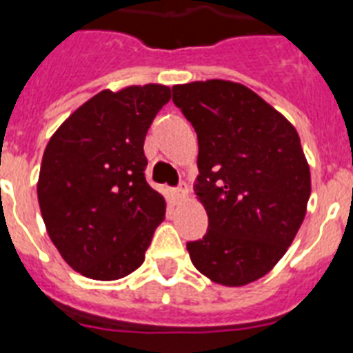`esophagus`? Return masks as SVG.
Masks as SVG:
<instances>
[{
	"label": "esophagus",
	"instance_id": "obj_1",
	"mask_svg": "<svg viewBox=\"0 0 353 353\" xmlns=\"http://www.w3.org/2000/svg\"><path fill=\"white\" fill-rule=\"evenodd\" d=\"M185 194H186V186L185 185H179V186H176V188H174V196H176L177 199L185 196Z\"/></svg>",
	"mask_w": 353,
	"mask_h": 353
}]
</instances>
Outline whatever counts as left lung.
<instances>
[{"label":"left lung","mask_w":353,"mask_h":353,"mask_svg":"<svg viewBox=\"0 0 353 353\" xmlns=\"http://www.w3.org/2000/svg\"><path fill=\"white\" fill-rule=\"evenodd\" d=\"M199 143L194 190L208 230L186 250L214 283L243 286L285 256L305 219L310 168L296 128L245 85L221 79L172 87Z\"/></svg>","instance_id":"left-lung-1"}]
</instances>
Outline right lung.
I'll return each mask as SVG.
<instances>
[{"label": "right lung", "mask_w": 353, "mask_h": 353, "mask_svg": "<svg viewBox=\"0 0 353 353\" xmlns=\"http://www.w3.org/2000/svg\"><path fill=\"white\" fill-rule=\"evenodd\" d=\"M168 99L165 85L103 90L45 148L37 181L43 221L63 259L85 277L121 279L145 261L165 199L147 183L143 145Z\"/></svg>", "instance_id": "right-lung-1"}]
</instances>
